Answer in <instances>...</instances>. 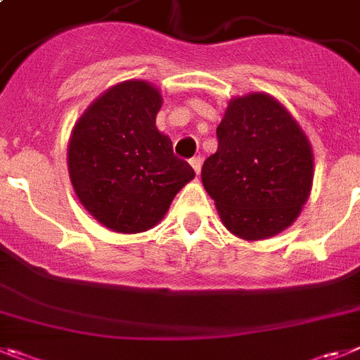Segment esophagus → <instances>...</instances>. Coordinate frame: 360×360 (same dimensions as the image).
Returning a JSON list of instances; mask_svg holds the SVG:
<instances>
[{
    "mask_svg": "<svg viewBox=\"0 0 360 360\" xmlns=\"http://www.w3.org/2000/svg\"><path fill=\"white\" fill-rule=\"evenodd\" d=\"M189 164H191V167L195 169L196 174H200V169H202V158H200V156H195V158L189 160Z\"/></svg>",
    "mask_w": 360,
    "mask_h": 360,
    "instance_id": "34e87169",
    "label": "esophagus"
}]
</instances>
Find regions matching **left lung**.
I'll return each instance as SVG.
<instances>
[{"label": "left lung", "mask_w": 360, "mask_h": 360, "mask_svg": "<svg viewBox=\"0 0 360 360\" xmlns=\"http://www.w3.org/2000/svg\"><path fill=\"white\" fill-rule=\"evenodd\" d=\"M218 149L202 184L222 224L244 240L278 235L295 222L313 182V150L282 103L264 92L229 101Z\"/></svg>", "instance_id": "8db88e82"}]
</instances>
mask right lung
I'll return each mask as SVG.
<instances>
[{
	"instance_id": "1",
	"label": "right lung",
	"mask_w": 360,
	"mask_h": 360,
	"mask_svg": "<svg viewBox=\"0 0 360 360\" xmlns=\"http://www.w3.org/2000/svg\"><path fill=\"white\" fill-rule=\"evenodd\" d=\"M162 94L127 79L92 101L70 134L67 164L76 196L101 226L142 233L164 218L195 171L156 129Z\"/></svg>"
}]
</instances>
